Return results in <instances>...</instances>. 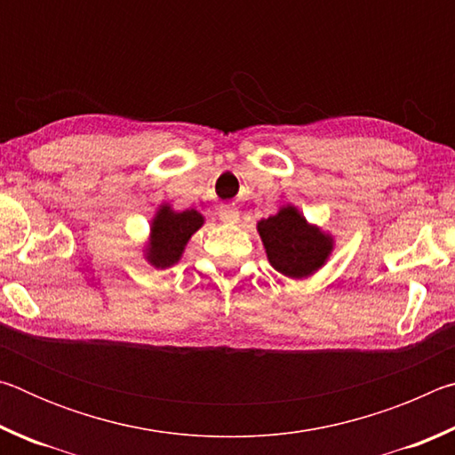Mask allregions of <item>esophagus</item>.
Listing matches in <instances>:
<instances>
[{
  "label": "esophagus",
  "instance_id": "obj_1",
  "mask_svg": "<svg viewBox=\"0 0 455 455\" xmlns=\"http://www.w3.org/2000/svg\"><path fill=\"white\" fill-rule=\"evenodd\" d=\"M219 219H220L222 222H230V225H233V222L241 220V214H238V211L235 209V206L222 204V206H220V212H219Z\"/></svg>",
  "mask_w": 455,
  "mask_h": 455
}]
</instances>
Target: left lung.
<instances>
[{
    "mask_svg": "<svg viewBox=\"0 0 455 455\" xmlns=\"http://www.w3.org/2000/svg\"><path fill=\"white\" fill-rule=\"evenodd\" d=\"M257 230L267 249L268 263L289 279H303L325 265L333 241L311 227L295 206H283L273 217L263 219Z\"/></svg>",
    "mask_w": 455,
    "mask_h": 455,
    "instance_id": "1",
    "label": "left lung"
}]
</instances>
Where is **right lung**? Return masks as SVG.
Masks as SVG:
<instances>
[{"mask_svg":"<svg viewBox=\"0 0 455 455\" xmlns=\"http://www.w3.org/2000/svg\"><path fill=\"white\" fill-rule=\"evenodd\" d=\"M203 214L196 211L174 212L171 206H163L152 220L150 244L146 259L156 268L172 267L180 260L188 238L203 227Z\"/></svg>","mask_w":455,"mask_h":455,"instance_id":"right-lung-1","label":"right lung"}]
</instances>
